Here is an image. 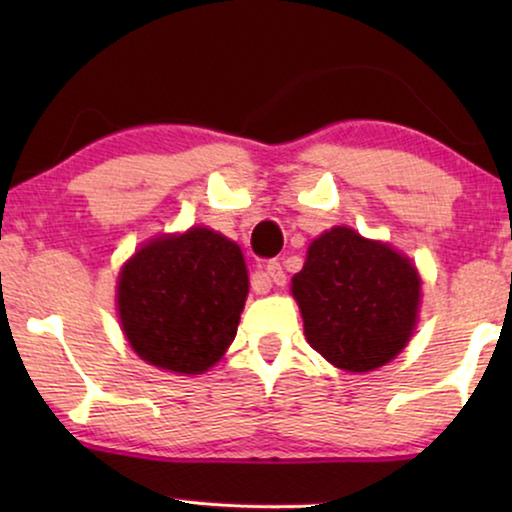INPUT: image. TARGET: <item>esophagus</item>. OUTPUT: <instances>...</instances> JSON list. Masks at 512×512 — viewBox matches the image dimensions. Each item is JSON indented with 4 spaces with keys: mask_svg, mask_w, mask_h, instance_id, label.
<instances>
[{
    "mask_svg": "<svg viewBox=\"0 0 512 512\" xmlns=\"http://www.w3.org/2000/svg\"><path fill=\"white\" fill-rule=\"evenodd\" d=\"M265 272H268L270 282H275L277 286L286 284V272H284L282 263H279L277 258H272V261H268V265H265Z\"/></svg>",
    "mask_w": 512,
    "mask_h": 512,
    "instance_id": "1",
    "label": "esophagus"
}]
</instances>
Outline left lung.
Masks as SVG:
<instances>
[{"label":"left lung","mask_w":512,"mask_h":512,"mask_svg":"<svg viewBox=\"0 0 512 512\" xmlns=\"http://www.w3.org/2000/svg\"><path fill=\"white\" fill-rule=\"evenodd\" d=\"M419 284L408 258L338 226L310 244L291 291L303 312L307 342L333 366L368 373L410 340Z\"/></svg>","instance_id":"8db88e82"}]
</instances>
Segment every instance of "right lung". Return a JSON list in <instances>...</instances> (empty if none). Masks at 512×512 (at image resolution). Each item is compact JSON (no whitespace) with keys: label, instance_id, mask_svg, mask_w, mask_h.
Wrapping results in <instances>:
<instances>
[{"label":"right lung","instance_id":"obj_1","mask_svg":"<svg viewBox=\"0 0 512 512\" xmlns=\"http://www.w3.org/2000/svg\"><path fill=\"white\" fill-rule=\"evenodd\" d=\"M247 265L235 242L207 228L158 237L125 263L118 314L132 349L172 373H205L235 340Z\"/></svg>","mask_w":512,"mask_h":512}]
</instances>
